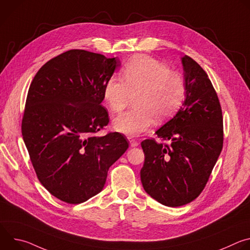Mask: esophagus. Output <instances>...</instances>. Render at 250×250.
I'll use <instances>...</instances> for the list:
<instances>
[{"instance_id":"34e87169","label":"esophagus","mask_w":250,"mask_h":250,"mask_svg":"<svg viewBox=\"0 0 250 250\" xmlns=\"http://www.w3.org/2000/svg\"><path fill=\"white\" fill-rule=\"evenodd\" d=\"M128 140H129V145H130L131 147H135V146H138V142H137L135 139H133V138H128Z\"/></svg>"}]
</instances>
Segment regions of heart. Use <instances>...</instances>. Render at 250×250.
Returning <instances> with one entry per match:
<instances>
[{
	"label": "heart",
	"mask_w": 250,
	"mask_h": 250,
	"mask_svg": "<svg viewBox=\"0 0 250 250\" xmlns=\"http://www.w3.org/2000/svg\"><path fill=\"white\" fill-rule=\"evenodd\" d=\"M123 77L106 81L104 98L111 111L122 113L134 96L135 108L114 121V128L127 136H138L147 130L153 119L161 122L180 105L185 95L183 77L147 55H136L125 65Z\"/></svg>",
	"instance_id": "b5f03b06"
}]
</instances>
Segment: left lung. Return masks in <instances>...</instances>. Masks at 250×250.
<instances>
[{
    "label": "left lung",
    "instance_id": "obj_1",
    "mask_svg": "<svg viewBox=\"0 0 250 250\" xmlns=\"http://www.w3.org/2000/svg\"><path fill=\"white\" fill-rule=\"evenodd\" d=\"M182 59L185 100L156 134L170 145L141 142L145 164L140 179L146 192L167 207L194 201L204 190L224 144L221 104L204 69L191 57Z\"/></svg>",
    "mask_w": 250,
    "mask_h": 250
}]
</instances>
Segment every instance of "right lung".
Segmentation results:
<instances>
[{
  "mask_svg": "<svg viewBox=\"0 0 250 250\" xmlns=\"http://www.w3.org/2000/svg\"><path fill=\"white\" fill-rule=\"evenodd\" d=\"M120 66L118 57L72 49L46 62L29 86L23 141L40 182L65 203L100 193L109 168L128 148L122 133L94 135L109 124L101 103Z\"/></svg>",
  "mask_w": 250,
  "mask_h": 250,
  "instance_id": "right-lung-1",
  "label": "right lung"
}]
</instances>
